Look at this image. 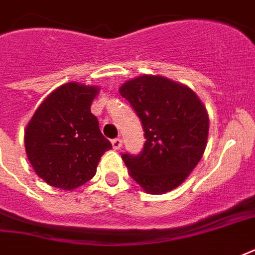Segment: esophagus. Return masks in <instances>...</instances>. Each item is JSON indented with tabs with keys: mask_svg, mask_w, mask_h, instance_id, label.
I'll use <instances>...</instances> for the list:
<instances>
[{
	"mask_svg": "<svg viewBox=\"0 0 255 255\" xmlns=\"http://www.w3.org/2000/svg\"><path fill=\"white\" fill-rule=\"evenodd\" d=\"M111 143H112V147H114V149H120V148H122V145H123V141H122L120 139H114Z\"/></svg>",
	"mask_w": 255,
	"mask_h": 255,
	"instance_id": "34e87169",
	"label": "esophagus"
}]
</instances>
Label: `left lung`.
<instances>
[{"label": "left lung", "instance_id": "left-lung-1", "mask_svg": "<svg viewBox=\"0 0 255 255\" xmlns=\"http://www.w3.org/2000/svg\"><path fill=\"white\" fill-rule=\"evenodd\" d=\"M145 136L143 152L122 155L128 173L149 194H164L181 185L205 152L209 115L188 86L161 75H140L120 86Z\"/></svg>", "mask_w": 255, "mask_h": 255}]
</instances>
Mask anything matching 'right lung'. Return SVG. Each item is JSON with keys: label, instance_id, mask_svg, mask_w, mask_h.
Segmentation results:
<instances>
[{"label": "right lung", "instance_id": "add662e5", "mask_svg": "<svg viewBox=\"0 0 255 255\" xmlns=\"http://www.w3.org/2000/svg\"><path fill=\"white\" fill-rule=\"evenodd\" d=\"M98 86L69 82L39 104L26 126V155L49 185L73 190L91 180L100 157L112 145L91 114Z\"/></svg>", "mask_w": 255, "mask_h": 255}]
</instances>
